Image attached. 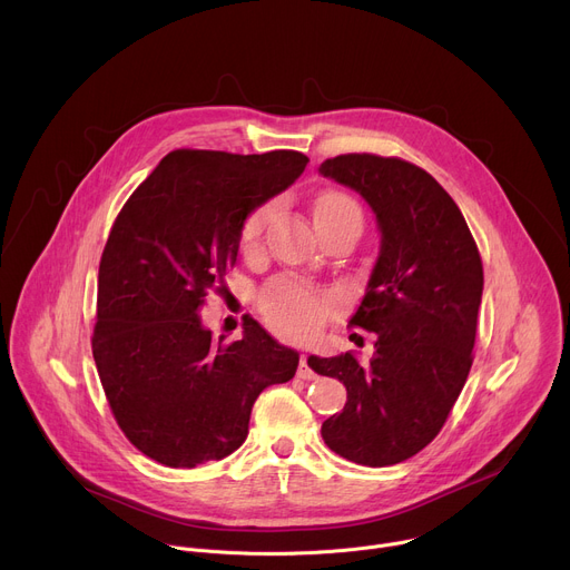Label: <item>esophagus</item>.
I'll return each mask as SVG.
<instances>
[{
    "mask_svg": "<svg viewBox=\"0 0 570 570\" xmlns=\"http://www.w3.org/2000/svg\"><path fill=\"white\" fill-rule=\"evenodd\" d=\"M297 377H302V380H314V377H316V371L312 368V358H308V354H302V356H299Z\"/></svg>",
    "mask_w": 570,
    "mask_h": 570,
    "instance_id": "34e87169",
    "label": "esophagus"
}]
</instances>
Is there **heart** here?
<instances>
[{"instance_id":"1","label":"heart","mask_w":570,"mask_h":570,"mask_svg":"<svg viewBox=\"0 0 570 570\" xmlns=\"http://www.w3.org/2000/svg\"><path fill=\"white\" fill-rule=\"evenodd\" d=\"M338 206H354V202L341 193H325L318 197L314 214L338 209ZM271 212H273L271 206L264 204L247 216L240 232V240L245 247H252L258 240V236H262L271 218ZM330 306H332L330 295L295 282H275L264 295V316L271 323V327L297 341L312 338L318 332L325 316L330 314Z\"/></svg>"}]
</instances>
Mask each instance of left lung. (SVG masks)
<instances>
[{
	"label": "left lung",
	"mask_w": 570,
	"mask_h": 570,
	"mask_svg": "<svg viewBox=\"0 0 570 570\" xmlns=\"http://www.w3.org/2000/svg\"><path fill=\"white\" fill-rule=\"evenodd\" d=\"M318 173L358 193L380 252L350 325L377 334L368 364L312 354L318 375L347 389L323 423L341 456L380 469L421 452L443 428L473 364L484 273L478 245L443 186L402 159L343 154Z\"/></svg>",
	"instance_id": "8db88e82"
}]
</instances>
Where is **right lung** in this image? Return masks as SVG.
I'll return each instance as SVG.
<instances>
[{
  "label": "right lung",
  "mask_w": 570,
  "mask_h": 570,
  "mask_svg": "<svg viewBox=\"0 0 570 570\" xmlns=\"http://www.w3.org/2000/svg\"><path fill=\"white\" fill-rule=\"evenodd\" d=\"M308 159L293 149H175L131 193L99 262L95 366L125 436L170 469L243 445L264 389L293 380L299 354L256 321L214 338L199 318L236 266L240 232Z\"/></svg>",
  "instance_id": "right-lung-1"
}]
</instances>
